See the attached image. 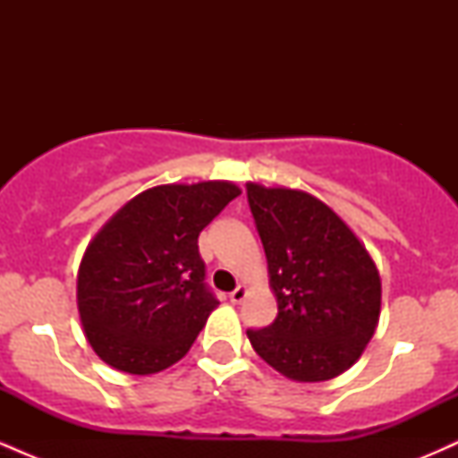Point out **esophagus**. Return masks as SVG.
I'll return each mask as SVG.
<instances>
[{
  "label": "esophagus",
  "instance_id": "1",
  "mask_svg": "<svg viewBox=\"0 0 458 458\" xmlns=\"http://www.w3.org/2000/svg\"><path fill=\"white\" fill-rule=\"evenodd\" d=\"M228 297H230V301H233V303H241L247 297V288L245 286H236Z\"/></svg>",
  "mask_w": 458,
  "mask_h": 458
}]
</instances>
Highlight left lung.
Returning a JSON list of instances; mask_svg holds the SVG:
<instances>
[{"instance_id":"1","label":"left lung","mask_w":458,"mask_h":458,"mask_svg":"<svg viewBox=\"0 0 458 458\" xmlns=\"http://www.w3.org/2000/svg\"><path fill=\"white\" fill-rule=\"evenodd\" d=\"M277 317L247 329L262 360L299 383L329 381L364 353L379 323L381 277L361 241L299 189L247 182Z\"/></svg>"}]
</instances>
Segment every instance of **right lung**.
I'll return each mask as SVG.
<instances>
[{"label": "right lung", "instance_id": "obj_1", "mask_svg": "<svg viewBox=\"0 0 458 458\" xmlns=\"http://www.w3.org/2000/svg\"><path fill=\"white\" fill-rule=\"evenodd\" d=\"M239 193L228 181L152 187L98 230L79 265L77 308L105 364L155 375L185 357L219 306L198 236Z\"/></svg>", "mask_w": 458, "mask_h": 458}]
</instances>
